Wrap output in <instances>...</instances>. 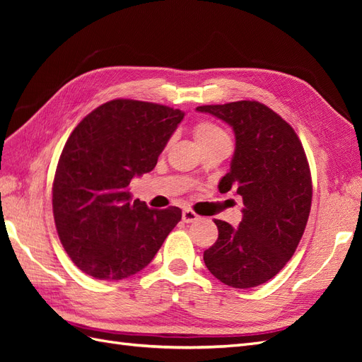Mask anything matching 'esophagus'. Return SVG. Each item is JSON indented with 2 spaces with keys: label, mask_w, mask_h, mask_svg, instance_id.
Wrapping results in <instances>:
<instances>
[{
  "label": "esophagus",
  "mask_w": 362,
  "mask_h": 362,
  "mask_svg": "<svg viewBox=\"0 0 362 362\" xmlns=\"http://www.w3.org/2000/svg\"><path fill=\"white\" fill-rule=\"evenodd\" d=\"M198 218H199V216L192 210H184L182 211V222H185V223H193L194 221H198Z\"/></svg>",
  "instance_id": "34e87169"
}]
</instances>
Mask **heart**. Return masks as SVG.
Segmentation results:
<instances>
[{"label":"heart","instance_id":"b5f03b06","mask_svg":"<svg viewBox=\"0 0 362 362\" xmlns=\"http://www.w3.org/2000/svg\"><path fill=\"white\" fill-rule=\"evenodd\" d=\"M193 137L196 140V144L199 145V148H205V146L218 144V141H226L228 140V137L222 131V128H218L213 122H206V120L196 124V127L193 129Z\"/></svg>","mask_w":362,"mask_h":362}]
</instances>
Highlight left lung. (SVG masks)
<instances>
[{
	"label": "left lung",
	"mask_w": 362,
	"mask_h": 362,
	"mask_svg": "<svg viewBox=\"0 0 362 362\" xmlns=\"http://www.w3.org/2000/svg\"><path fill=\"white\" fill-rule=\"evenodd\" d=\"M233 128L235 151L218 190L242 196L237 228L214 221L216 243L204 252L206 269L234 288L267 282L287 264L303 235L313 184L303 146L279 115L257 101L196 107Z\"/></svg>",
	"instance_id": "left-lung-1"
}]
</instances>
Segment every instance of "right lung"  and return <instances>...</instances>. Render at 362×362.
I'll use <instances>...</instances> for the list:
<instances>
[{"label": "right lung", "mask_w": 362, "mask_h": 362, "mask_svg": "<svg viewBox=\"0 0 362 362\" xmlns=\"http://www.w3.org/2000/svg\"><path fill=\"white\" fill-rule=\"evenodd\" d=\"M184 112L154 103L113 100L75 127L59 158L52 213L75 266L104 281L145 269L181 221L178 206L131 202L128 185L156 168Z\"/></svg>", "instance_id": "1"}]
</instances>
